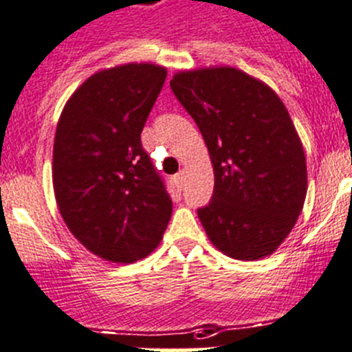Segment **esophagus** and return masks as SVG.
<instances>
[{"instance_id":"34e87169","label":"esophagus","mask_w":352,"mask_h":352,"mask_svg":"<svg viewBox=\"0 0 352 352\" xmlns=\"http://www.w3.org/2000/svg\"><path fill=\"white\" fill-rule=\"evenodd\" d=\"M173 182H175L177 188L182 189V188H184V182H186V173H184V172L177 173V175L173 177Z\"/></svg>"}]
</instances>
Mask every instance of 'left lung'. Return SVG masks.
I'll list each match as a JSON object with an SVG mask.
<instances>
[{
  "label": "left lung",
  "instance_id": "left-lung-1",
  "mask_svg": "<svg viewBox=\"0 0 352 352\" xmlns=\"http://www.w3.org/2000/svg\"><path fill=\"white\" fill-rule=\"evenodd\" d=\"M214 164V192L198 217L235 259H259L293 230L307 195L302 142L280 98L235 68L182 72L170 82Z\"/></svg>",
  "mask_w": 352,
  "mask_h": 352
}]
</instances>
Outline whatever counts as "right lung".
Here are the masks:
<instances>
[{
	"instance_id": "1",
	"label": "right lung",
	"mask_w": 352,
	"mask_h": 352,
	"mask_svg": "<svg viewBox=\"0 0 352 352\" xmlns=\"http://www.w3.org/2000/svg\"><path fill=\"white\" fill-rule=\"evenodd\" d=\"M166 69L124 65L84 82L59 117L52 180L66 226L96 256L133 263L157 247L172 217L142 129Z\"/></svg>"
}]
</instances>
